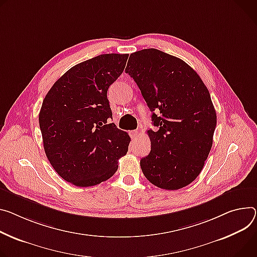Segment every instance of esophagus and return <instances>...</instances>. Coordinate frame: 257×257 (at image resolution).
Listing matches in <instances>:
<instances>
[{"instance_id":"1","label":"esophagus","mask_w":257,"mask_h":257,"mask_svg":"<svg viewBox=\"0 0 257 257\" xmlns=\"http://www.w3.org/2000/svg\"><path fill=\"white\" fill-rule=\"evenodd\" d=\"M139 132L137 130H133V131H130V136L132 139H136V137L138 136Z\"/></svg>"}]
</instances>
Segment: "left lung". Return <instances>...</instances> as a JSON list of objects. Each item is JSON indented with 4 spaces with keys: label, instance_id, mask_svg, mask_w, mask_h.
I'll return each instance as SVG.
<instances>
[{
    "label": "left lung",
    "instance_id": "obj_1",
    "mask_svg": "<svg viewBox=\"0 0 257 257\" xmlns=\"http://www.w3.org/2000/svg\"><path fill=\"white\" fill-rule=\"evenodd\" d=\"M125 72L158 127L148 131L151 152L141 160L145 176L160 189L184 188L198 177L212 148L216 111L207 87L188 63L154 48L130 54Z\"/></svg>",
    "mask_w": 257,
    "mask_h": 257
}]
</instances>
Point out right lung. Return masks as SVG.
I'll return each mask as SVG.
<instances>
[{
    "instance_id": "obj_1",
    "label": "right lung",
    "mask_w": 257,
    "mask_h": 257,
    "mask_svg": "<svg viewBox=\"0 0 257 257\" xmlns=\"http://www.w3.org/2000/svg\"><path fill=\"white\" fill-rule=\"evenodd\" d=\"M128 54H101L81 62L48 91L39 113L44 150L60 177L92 186L110 178L128 152L127 132L108 123L106 93L125 68Z\"/></svg>"
}]
</instances>
